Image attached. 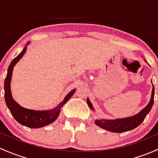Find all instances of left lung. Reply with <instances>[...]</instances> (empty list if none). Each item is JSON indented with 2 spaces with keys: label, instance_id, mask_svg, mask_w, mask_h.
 <instances>
[{
  "label": "left lung",
  "instance_id": "left-lung-1",
  "mask_svg": "<svg viewBox=\"0 0 158 158\" xmlns=\"http://www.w3.org/2000/svg\"><path fill=\"white\" fill-rule=\"evenodd\" d=\"M154 87L153 85L152 98H151L149 103L137 115H133L131 117H128L125 118H118V119L110 120V119H97L96 120V125L100 126V128L107 131H113V132H125V131H130L138 127L141 123L144 120L146 115L152 110L153 104H154ZM87 103L90 110H94L92 104L89 99L87 98Z\"/></svg>",
  "mask_w": 158,
  "mask_h": 158
}]
</instances>
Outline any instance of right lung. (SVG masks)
<instances>
[{
	"instance_id": "1",
	"label": "right lung",
	"mask_w": 158,
	"mask_h": 158,
	"mask_svg": "<svg viewBox=\"0 0 158 158\" xmlns=\"http://www.w3.org/2000/svg\"><path fill=\"white\" fill-rule=\"evenodd\" d=\"M26 51H27V46H25L23 51L11 61L10 64L8 67L7 74L4 80V98H5L6 104L10 110V112L19 123L29 128H41L48 124H51L58 118L60 113V108H61L64 104L67 103L71 96H73V94L75 92V89L71 90L66 96L64 101L61 102L58 106L55 107L53 110L35 111V110L23 108L19 106L13 99L12 95H11L10 81L14 67L23 56Z\"/></svg>"
}]
</instances>
